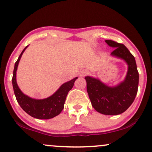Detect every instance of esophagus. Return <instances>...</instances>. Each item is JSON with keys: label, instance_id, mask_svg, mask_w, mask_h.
<instances>
[{"label": "esophagus", "instance_id": "1", "mask_svg": "<svg viewBox=\"0 0 152 152\" xmlns=\"http://www.w3.org/2000/svg\"><path fill=\"white\" fill-rule=\"evenodd\" d=\"M86 73H87V72H86V70H81V71L80 72V77H84V76H85L86 75Z\"/></svg>", "mask_w": 152, "mask_h": 152}]
</instances>
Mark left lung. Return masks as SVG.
Returning a JSON list of instances; mask_svg holds the SVG:
<instances>
[{
  "label": "left lung",
  "mask_w": 152,
  "mask_h": 152,
  "mask_svg": "<svg viewBox=\"0 0 152 152\" xmlns=\"http://www.w3.org/2000/svg\"><path fill=\"white\" fill-rule=\"evenodd\" d=\"M105 42L115 49L111 56L121 59L127 64V73L124 80L115 86H109L98 78L86 76V89L96 111L105 115H117L125 112L135 100L139 74L135 57L125 45L110 40H105Z\"/></svg>",
  "instance_id": "left-lung-1"
}]
</instances>
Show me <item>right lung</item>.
<instances>
[{
  "label": "right lung",
  "mask_w": 152,
  "mask_h": 152,
  "mask_svg": "<svg viewBox=\"0 0 152 152\" xmlns=\"http://www.w3.org/2000/svg\"><path fill=\"white\" fill-rule=\"evenodd\" d=\"M26 46L19 55L18 59L15 64L13 71V77L12 82L16 99L21 106V107L31 117L39 119H50L58 115L64 107L66 96L69 91L73 87L74 83L77 77L72 80L65 82L58 88V90L50 97L43 99H35L25 95L19 88L17 83V70L19 61Z\"/></svg>",
  "instance_id": "1"
}]
</instances>
